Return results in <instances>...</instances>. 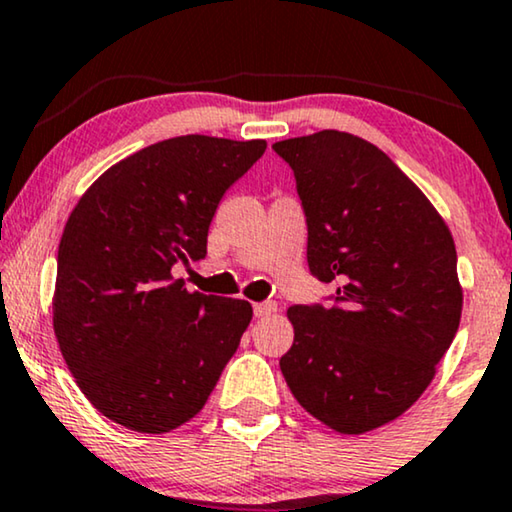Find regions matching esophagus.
Segmentation results:
<instances>
[{
	"label": "esophagus",
	"mask_w": 512,
	"mask_h": 512,
	"mask_svg": "<svg viewBox=\"0 0 512 512\" xmlns=\"http://www.w3.org/2000/svg\"><path fill=\"white\" fill-rule=\"evenodd\" d=\"M252 311H255L257 318L271 316V313L276 311V302H257V304H252Z\"/></svg>",
	"instance_id": "esophagus-1"
}]
</instances>
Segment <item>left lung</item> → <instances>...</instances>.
Listing matches in <instances>:
<instances>
[{"instance_id": "8db88e82", "label": "left lung", "mask_w": 512, "mask_h": 512, "mask_svg": "<svg viewBox=\"0 0 512 512\" xmlns=\"http://www.w3.org/2000/svg\"><path fill=\"white\" fill-rule=\"evenodd\" d=\"M295 173L306 262L335 304H295L281 372L306 412L358 435L400 417L459 330L461 285L447 224L372 142L320 131L276 142Z\"/></svg>"}]
</instances>
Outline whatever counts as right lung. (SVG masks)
Returning a JSON list of instances; mask_svg holds the SVG:
<instances>
[{
    "mask_svg": "<svg viewBox=\"0 0 512 512\" xmlns=\"http://www.w3.org/2000/svg\"><path fill=\"white\" fill-rule=\"evenodd\" d=\"M264 140L180 135L119 161L74 206L58 245L53 330L107 419L168 433L206 405L252 306L187 292L170 269L206 257L222 196Z\"/></svg>",
    "mask_w": 512,
    "mask_h": 512,
    "instance_id": "right-lung-1",
    "label": "right lung"
}]
</instances>
